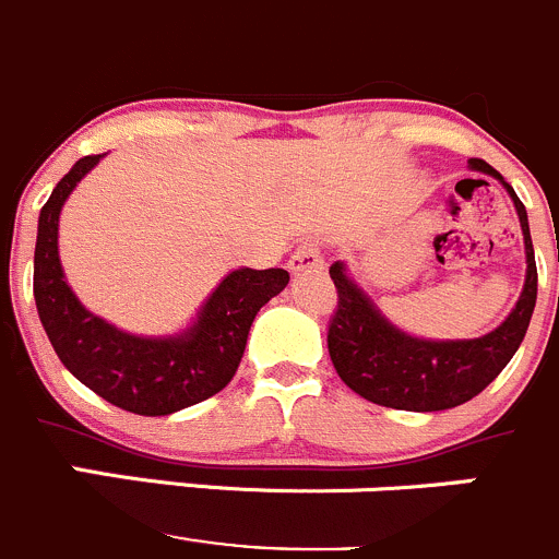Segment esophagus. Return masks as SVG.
I'll return each instance as SVG.
<instances>
[{
    "instance_id": "1",
    "label": "esophagus",
    "mask_w": 559,
    "mask_h": 559,
    "mask_svg": "<svg viewBox=\"0 0 559 559\" xmlns=\"http://www.w3.org/2000/svg\"><path fill=\"white\" fill-rule=\"evenodd\" d=\"M324 267L322 251H319L313 242H302L289 259V273L292 275H302V273H319Z\"/></svg>"
}]
</instances>
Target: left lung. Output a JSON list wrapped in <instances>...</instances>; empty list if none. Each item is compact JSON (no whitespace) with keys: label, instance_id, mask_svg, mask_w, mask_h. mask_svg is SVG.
Instances as JSON below:
<instances>
[{"label":"left lung","instance_id":"obj_1","mask_svg":"<svg viewBox=\"0 0 559 559\" xmlns=\"http://www.w3.org/2000/svg\"><path fill=\"white\" fill-rule=\"evenodd\" d=\"M469 169L495 177L511 197L524 235V289L506 322L480 338H417L395 328L349 275L344 262L330 267L338 308L328 330V349L335 371L346 388L379 406L406 412H440L475 399L497 373L511 362L530 328L538 297V270H535L533 237H530L527 210L506 177L480 158H469Z\"/></svg>","mask_w":559,"mask_h":559}]
</instances>
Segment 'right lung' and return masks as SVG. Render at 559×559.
Returning a JSON list of instances; mask_svg holds the SVG:
<instances>
[{
	"mask_svg": "<svg viewBox=\"0 0 559 559\" xmlns=\"http://www.w3.org/2000/svg\"><path fill=\"white\" fill-rule=\"evenodd\" d=\"M103 155H86L57 182L37 218L35 306L62 366L100 399L135 415H171L235 377L259 308L289 284L281 267H237L221 278L186 330L135 335L86 311L59 262V213Z\"/></svg>",
	"mask_w": 559,
	"mask_h": 559,
	"instance_id": "right-lung-1",
	"label": "right lung"
}]
</instances>
